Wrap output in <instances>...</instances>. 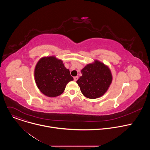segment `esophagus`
<instances>
[{
	"instance_id": "34e87169",
	"label": "esophagus",
	"mask_w": 150,
	"mask_h": 150,
	"mask_svg": "<svg viewBox=\"0 0 150 150\" xmlns=\"http://www.w3.org/2000/svg\"><path fill=\"white\" fill-rule=\"evenodd\" d=\"M74 81H76L78 80V76H75V77L74 78Z\"/></svg>"
}]
</instances>
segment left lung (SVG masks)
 I'll return each mask as SVG.
<instances>
[{"label": "left lung", "mask_w": 150, "mask_h": 150, "mask_svg": "<svg viewBox=\"0 0 150 150\" xmlns=\"http://www.w3.org/2000/svg\"><path fill=\"white\" fill-rule=\"evenodd\" d=\"M81 73L82 76L76 82L82 94L90 99L103 96L108 90L113 79L109 67L98 60L87 64Z\"/></svg>", "instance_id": "1"}]
</instances>
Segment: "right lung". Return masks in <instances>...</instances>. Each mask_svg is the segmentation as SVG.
Instances as JSON below:
<instances>
[{
    "mask_svg": "<svg viewBox=\"0 0 150 150\" xmlns=\"http://www.w3.org/2000/svg\"><path fill=\"white\" fill-rule=\"evenodd\" d=\"M34 79L39 90L49 97L62 94L67 83L74 80L63 61L56 56L41 57L34 69Z\"/></svg>",
    "mask_w": 150,
    "mask_h": 150,
    "instance_id": "obj_1",
    "label": "right lung"
}]
</instances>
